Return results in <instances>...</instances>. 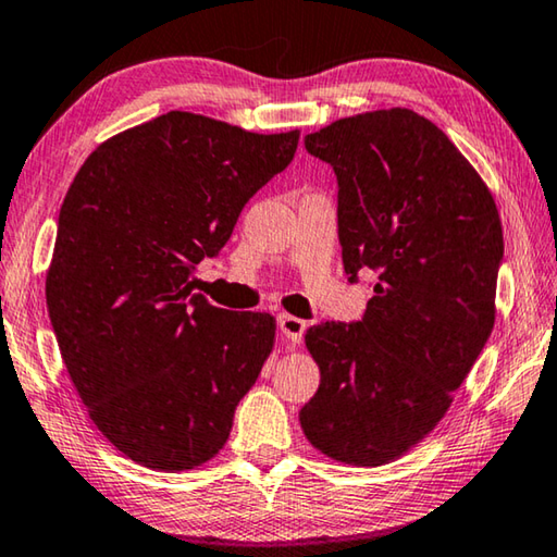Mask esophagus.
<instances>
[{
    "label": "esophagus",
    "mask_w": 557,
    "mask_h": 557,
    "mask_svg": "<svg viewBox=\"0 0 557 557\" xmlns=\"http://www.w3.org/2000/svg\"><path fill=\"white\" fill-rule=\"evenodd\" d=\"M277 326H280V332L285 334L292 344H299L301 336H305L307 322H305V319L292 317V314H280L277 317Z\"/></svg>",
    "instance_id": "esophagus-1"
}]
</instances>
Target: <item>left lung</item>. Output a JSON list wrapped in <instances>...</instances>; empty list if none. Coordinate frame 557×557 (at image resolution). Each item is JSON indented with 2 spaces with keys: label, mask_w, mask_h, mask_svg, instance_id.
<instances>
[{
  "label": "left lung",
  "mask_w": 557,
  "mask_h": 557,
  "mask_svg": "<svg viewBox=\"0 0 557 557\" xmlns=\"http://www.w3.org/2000/svg\"><path fill=\"white\" fill-rule=\"evenodd\" d=\"M305 147L336 174L348 282L379 280L361 322L307 329L322 383L299 422L326 457L388 465L445 418L492 334L502 219L474 166L408 108L336 120Z\"/></svg>",
  "instance_id": "1"
}]
</instances>
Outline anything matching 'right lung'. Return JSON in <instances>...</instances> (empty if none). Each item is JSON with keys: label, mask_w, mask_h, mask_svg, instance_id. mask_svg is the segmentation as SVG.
<instances>
[{"label": "right lung", "mask_w": 557, "mask_h": 557, "mask_svg": "<svg viewBox=\"0 0 557 557\" xmlns=\"http://www.w3.org/2000/svg\"><path fill=\"white\" fill-rule=\"evenodd\" d=\"M297 143V129L172 110L102 143L65 194L51 326L90 420L137 465L186 471L219 455L268 361L275 319L213 307L191 275Z\"/></svg>", "instance_id": "obj_1"}]
</instances>
